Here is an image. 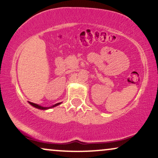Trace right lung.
Segmentation results:
<instances>
[{"instance_id": "right-lung-1", "label": "right lung", "mask_w": 158, "mask_h": 158, "mask_svg": "<svg viewBox=\"0 0 158 158\" xmlns=\"http://www.w3.org/2000/svg\"><path fill=\"white\" fill-rule=\"evenodd\" d=\"M29 103H30V104H31V106H33V107L36 108V109H41V110H46V109H50V108H53V107H55V106H58V105L60 104L61 103H56V104H55V105L52 106H50V107H44V106H41L38 105V104H36V103H32V102H29Z\"/></svg>"}]
</instances>
